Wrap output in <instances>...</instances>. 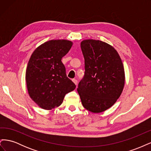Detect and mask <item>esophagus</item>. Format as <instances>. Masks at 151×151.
Returning a JSON list of instances; mask_svg holds the SVG:
<instances>
[{
    "mask_svg": "<svg viewBox=\"0 0 151 151\" xmlns=\"http://www.w3.org/2000/svg\"><path fill=\"white\" fill-rule=\"evenodd\" d=\"M72 81L74 82V83L77 86V81L76 79H72Z\"/></svg>",
    "mask_w": 151,
    "mask_h": 151,
    "instance_id": "1",
    "label": "esophagus"
}]
</instances>
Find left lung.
I'll return each instance as SVG.
<instances>
[{"label": "left lung", "instance_id": "obj_1", "mask_svg": "<svg viewBox=\"0 0 151 151\" xmlns=\"http://www.w3.org/2000/svg\"><path fill=\"white\" fill-rule=\"evenodd\" d=\"M85 73L77 88L83 106L92 113L111 107L122 93L125 71L121 58L110 45L100 40L81 43Z\"/></svg>", "mask_w": 151, "mask_h": 151}]
</instances>
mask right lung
Here are the masks:
<instances>
[{"label": "right lung", "instance_id": "1", "mask_svg": "<svg viewBox=\"0 0 151 151\" xmlns=\"http://www.w3.org/2000/svg\"><path fill=\"white\" fill-rule=\"evenodd\" d=\"M72 44L66 40H50L32 53L26 71V86L30 98L40 108L49 110L59 106L65 94L75 89L61 61Z\"/></svg>", "mask_w": 151, "mask_h": 151}]
</instances>
